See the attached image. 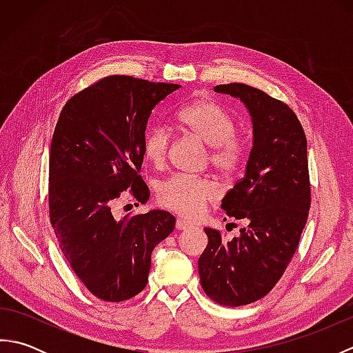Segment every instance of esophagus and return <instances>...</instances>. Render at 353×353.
<instances>
[{
  "label": "esophagus",
  "mask_w": 353,
  "mask_h": 353,
  "mask_svg": "<svg viewBox=\"0 0 353 353\" xmlns=\"http://www.w3.org/2000/svg\"><path fill=\"white\" fill-rule=\"evenodd\" d=\"M176 229L177 230H188V229H192V226L190 223H186L185 220H177L176 221Z\"/></svg>",
  "instance_id": "34e87169"
}]
</instances>
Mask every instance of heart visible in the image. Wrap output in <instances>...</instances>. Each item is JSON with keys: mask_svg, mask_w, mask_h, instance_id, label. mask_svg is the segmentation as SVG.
<instances>
[{"mask_svg": "<svg viewBox=\"0 0 353 353\" xmlns=\"http://www.w3.org/2000/svg\"><path fill=\"white\" fill-rule=\"evenodd\" d=\"M179 124L211 148V163L221 172L234 170L241 159L243 148L235 138L236 123L229 112L214 101H196L185 106L177 115ZM171 133L162 124L148 127L144 134V154L153 165L167 159ZM216 197L215 186L205 179L171 176L157 186V199L185 219L196 220Z\"/></svg>", "mask_w": 353, "mask_h": 353, "instance_id": "obj_1", "label": "heart"}]
</instances>
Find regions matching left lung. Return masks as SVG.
Masks as SVG:
<instances>
[{"label":"left lung","mask_w":353,"mask_h":353,"mask_svg":"<svg viewBox=\"0 0 353 353\" xmlns=\"http://www.w3.org/2000/svg\"><path fill=\"white\" fill-rule=\"evenodd\" d=\"M214 91L244 104L253 141L244 177L221 200L223 211L244 228L229 241L205 229L199 274L212 301L241 306L274 287L299 245L311 205L306 137L294 112L259 89L230 83Z\"/></svg>","instance_id":"8db88e82"}]
</instances>
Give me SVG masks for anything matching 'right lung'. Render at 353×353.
Listing matches in <instances>:
<instances>
[{
	"instance_id": "obj_1",
	"label": "right lung",
	"mask_w": 353,
	"mask_h": 353,
	"mask_svg": "<svg viewBox=\"0 0 353 353\" xmlns=\"http://www.w3.org/2000/svg\"><path fill=\"white\" fill-rule=\"evenodd\" d=\"M181 85L110 76L76 94L59 117L50 152V219L59 245L86 288L123 302L145 288L152 252L176 226L161 209L117 219L130 190L150 199L138 174L152 110Z\"/></svg>"
}]
</instances>
